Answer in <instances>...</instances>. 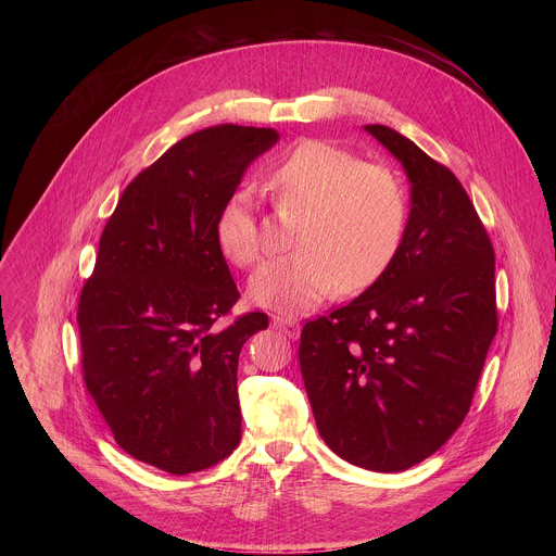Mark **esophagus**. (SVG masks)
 Returning a JSON list of instances; mask_svg holds the SVG:
<instances>
[{
  "label": "esophagus",
  "instance_id": "esophagus-1",
  "mask_svg": "<svg viewBox=\"0 0 556 556\" xmlns=\"http://www.w3.org/2000/svg\"><path fill=\"white\" fill-rule=\"evenodd\" d=\"M273 328L281 330V332L288 334L290 339H296V337H299V321L294 319V316L275 314V316H273Z\"/></svg>",
  "mask_w": 556,
  "mask_h": 556
}]
</instances>
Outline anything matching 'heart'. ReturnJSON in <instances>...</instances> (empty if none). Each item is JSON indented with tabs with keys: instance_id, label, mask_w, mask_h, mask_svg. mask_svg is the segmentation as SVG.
Masks as SVG:
<instances>
[{
	"instance_id": "obj_1",
	"label": "heart",
	"mask_w": 556,
	"mask_h": 556,
	"mask_svg": "<svg viewBox=\"0 0 556 556\" xmlns=\"http://www.w3.org/2000/svg\"><path fill=\"white\" fill-rule=\"evenodd\" d=\"M279 215L296 213L292 253L268 262L251 281L260 305L303 312L337 286L356 292L393 262L405 237L409 204L401 176L328 140H303L268 174ZM222 255L240 268L264 255V230L249 191L232 193L215 219Z\"/></svg>"
}]
</instances>
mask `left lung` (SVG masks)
Returning <instances> with one entry per match:
<instances>
[{"label": "left lung", "mask_w": 556, "mask_h": 556, "mask_svg": "<svg viewBox=\"0 0 556 556\" xmlns=\"http://www.w3.org/2000/svg\"><path fill=\"white\" fill-rule=\"evenodd\" d=\"M365 129L412 180L409 222L363 294L303 326L299 363L326 444L399 472L433 455L470 409L497 334L495 251L448 167L391 127Z\"/></svg>", "instance_id": "8db88e82"}]
</instances>
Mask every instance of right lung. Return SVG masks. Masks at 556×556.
I'll use <instances>...</instances> for the list:
<instances>
[{
    "label": "right lung",
    "instance_id": "obj_1",
    "mask_svg": "<svg viewBox=\"0 0 556 556\" xmlns=\"http://www.w3.org/2000/svg\"><path fill=\"white\" fill-rule=\"evenodd\" d=\"M275 129L195 131L144 167L110 215L76 307L84 382L116 444L172 475L204 470L242 438L237 363L268 328L247 312L215 219Z\"/></svg>",
    "mask_w": 556,
    "mask_h": 556
}]
</instances>
